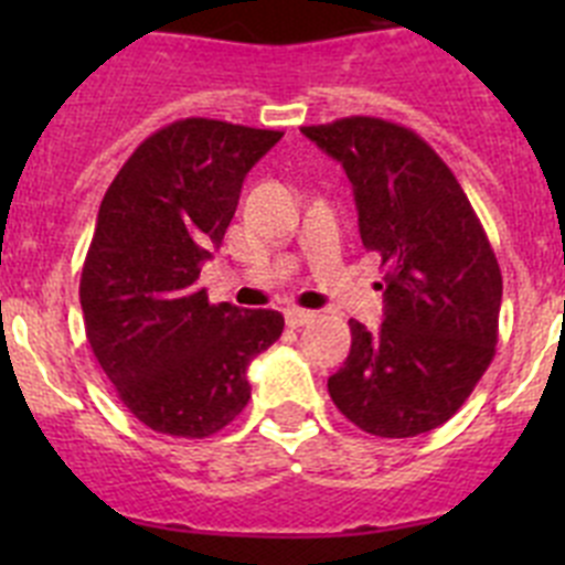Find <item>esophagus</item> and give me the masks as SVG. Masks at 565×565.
Masks as SVG:
<instances>
[{
  "label": "esophagus",
  "mask_w": 565,
  "mask_h": 565,
  "mask_svg": "<svg viewBox=\"0 0 565 565\" xmlns=\"http://www.w3.org/2000/svg\"><path fill=\"white\" fill-rule=\"evenodd\" d=\"M313 317H317V313L306 311V308H286V322H288V328L308 326V322H311Z\"/></svg>",
  "instance_id": "34e87169"
}]
</instances>
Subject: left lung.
Returning <instances> with one entry per match:
<instances>
[{
	"instance_id": "obj_1",
	"label": "left lung",
	"mask_w": 565,
	"mask_h": 565,
	"mask_svg": "<svg viewBox=\"0 0 565 565\" xmlns=\"http://www.w3.org/2000/svg\"><path fill=\"white\" fill-rule=\"evenodd\" d=\"M302 135L342 163L362 246L384 268L382 328L348 322L351 353L328 393L371 436L436 430L495 356L503 279L487 232L450 167L413 129L351 115Z\"/></svg>"
}]
</instances>
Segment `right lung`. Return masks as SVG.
I'll list each match as a JSON object with an SVG mask.
<instances>
[{
    "label": "right lung",
    "mask_w": 565,
    "mask_h": 565,
    "mask_svg": "<svg viewBox=\"0 0 565 565\" xmlns=\"http://www.w3.org/2000/svg\"><path fill=\"white\" fill-rule=\"evenodd\" d=\"M279 138L181 118L149 135L104 194L78 286L84 331L124 407L149 430L221 433L252 398L248 362L282 333L279 311L212 306L198 286L243 178Z\"/></svg>",
    "instance_id": "add662e5"
}]
</instances>
